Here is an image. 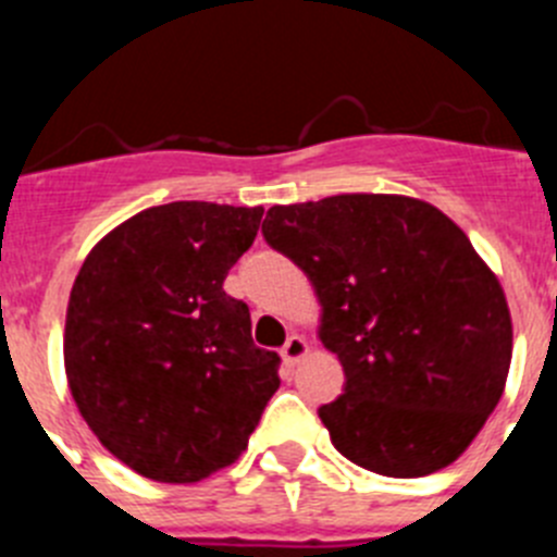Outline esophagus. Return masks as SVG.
<instances>
[{"label":"esophagus","instance_id":"obj_1","mask_svg":"<svg viewBox=\"0 0 557 557\" xmlns=\"http://www.w3.org/2000/svg\"><path fill=\"white\" fill-rule=\"evenodd\" d=\"M307 354H309V343H307V339H304L301 334H289L287 343H284V348H282L284 362H287V366H295V362L307 357Z\"/></svg>","mask_w":557,"mask_h":557}]
</instances>
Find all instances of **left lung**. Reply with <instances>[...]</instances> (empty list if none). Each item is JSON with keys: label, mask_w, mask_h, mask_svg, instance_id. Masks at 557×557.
Returning <instances> with one entry per match:
<instances>
[{"label": "left lung", "mask_w": 557, "mask_h": 557, "mask_svg": "<svg viewBox=\"0 0 557 557\" xmlns=\"http://www.w3.org/2000/svg\"><path fill=\"white\" fill-rule=\"evenodd\" d=\"M270 248L309 275L346 387L334 449L385 476L446 469L499 405L513 326L496 275L444 211L405 195L273 206Z\"/></svg>", "instance_id": "1"}]
</instances>
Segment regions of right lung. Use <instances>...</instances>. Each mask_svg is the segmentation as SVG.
Here are the masks:
<instances>
[{
  "label": "right lung",
  "mask_w": 557,
  "mask_h": 557,
  "mask_svg": "<svg viewBox=\"0 0 557 557\" xmlns=\"http://www.w3.org/2000/svg\"><path fill=\"white\" fill-rule=\"evenodd\" d=\"M262 206H152L106 234L69 295V391L100 444L136 474L200 482L248 446L278 391L248 304L223 289Z\"/></svg>",
  "instance_id": "1"
}]
</instances>
